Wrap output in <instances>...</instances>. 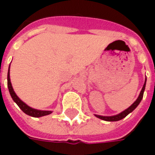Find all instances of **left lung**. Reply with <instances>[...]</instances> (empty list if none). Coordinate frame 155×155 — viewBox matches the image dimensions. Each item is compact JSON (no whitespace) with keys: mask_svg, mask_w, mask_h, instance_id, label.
Returning <instances> with one entry per match:
<instances>
[{"mask_svg":"<svg viewBox=\"0 0 155 155\" xmlns=\"http://www.w3.org/2000/svg\"><path fill=\"white\" fill-rule=\"evenodd\" d=\"M146 81L147 79L145 78V81H144V84L143 85V88H142V90L140 91V95H139V97L137 98V100L134 102L133 104L130 105V107L127 108L126 110H124V111H122L121 113L120 114H116V115H112V116H102V115H99V114H94L95 116L99 118V119H101V120H105V121H118V120H120L124 119V117H126L128 114L131 113L132 111L135 109V108L140 104V101H142V99H143V92H144V90H145V84H146Z\"/></svg>","mask_w":155,"mask_h":155,"instance_id":"8db88e82","label":"left lung"}]
</instances>
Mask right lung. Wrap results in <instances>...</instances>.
<instances>
[{
	"label": "right lung",
	"mask_w": 155,
	"mask_h": 155,
	"mask_svg": "<svg viewBox=\"0 0 155 155\" xmlns=\"http://www.w3.org/2000/svg\"><path fill=\"white\" fill-rule=\"evenodd\" d=\"M7 86H8L9 92L10 94L12 96V100L15 101L16 104L18 105L20 109L25 114H28L30 116L35 117V118H38V117L45 116V115H48L52 113V111L51 110H36V109H33V108L30 107L29 105L24 103L23 101L20 99V98L16 95L15 93V91L13 90L12 85V82H11V79H10V66H9L8 73H7Z\"/></svg>",
	"instance_id": "1"
}]
</instances>
